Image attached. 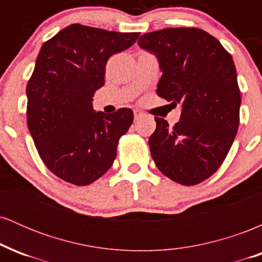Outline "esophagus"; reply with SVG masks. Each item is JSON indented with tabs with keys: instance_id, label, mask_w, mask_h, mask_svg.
<instances>
[{
	"instance_id": "esophagus-1",
	"label": "esophagus",
	"mask_w": 262,
	"mask_h": 262,
	"mask_svg": "<svg viewBox=\"0 0 262 262\" xmlns=\"http://www.w3.org/2000/svg\"><path fill=\"white\" fill-rule=\"evenodd\" d=\"M141 116H143V113L139 112V111H134V119H135V121H138V119H139Z\"/></svg>"
}]
</instances>
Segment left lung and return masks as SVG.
<instances>
[{
    "mask_svg": "<svg viewBox=\"0 0 262 262\" xmlns=\"http://www.w3.org/2000/svg\"><path fill=\"white\" fill-rule=\"evenodd\" d=\"M138 44L160 62L159 97L182 106L172 128L155 117L152 160L180 185L203 182L223 164L239 128L242 97L233 58L218 39L194 27L145 33Z\"/></svg>",
    "mask_w": 262,
    "mask_h": 262,
    "instance_id": "1",
    "label": "left lung"
}]
</instances>
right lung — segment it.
Listing matches in <instances>:
<instances>
[{
  "instance_id": "1",
  "label": "right lung",
  "mask_w": 262,
  "mask_h": 262,
  "mask_svg": "<svg viewBox=\"0 0 262 262\" xmlns=\"http://www.w3.org/2000/svg\"><path fill=\"white\" fill-rule=\"evenodd\" d=\"M139 34L75 23L41 47L27 83V124L41 161L65 182L87 186L112 166L133 111L95 112L92 97L104 85L108 59Z\"/></svg>"
}]
</instances>
